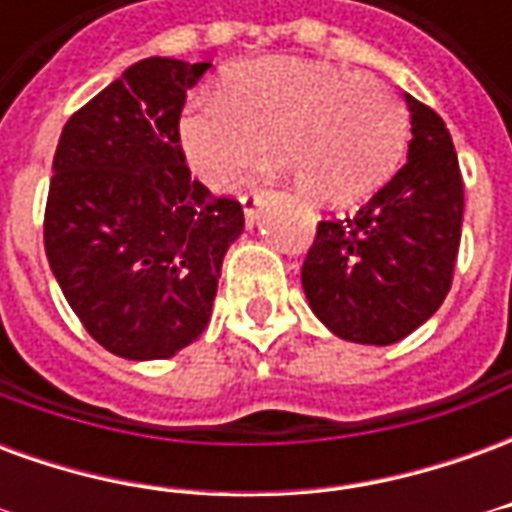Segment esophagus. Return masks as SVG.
<instances>
[{"label": "esophagus", "instance_id": "esophagus-1", "mask_svg": "<svg viewBox=\"0 0 512 512\" xmlns=\"http://www.w3.org/2000/svg\"><path fill=\"white\" fill-rule=\"evenodd\" d=\"M260 202H263V194L260 191H249L241 197V205H244V219L246 224L252 227L257 222V211H260Z\"/></svg>", "mask_w": 512, "mask_h": 512}]
</instances>
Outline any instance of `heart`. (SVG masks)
Returning <instances> with one entry per match:
<instances>
[{
	"instance_id": "obj_1",
	"label": "heart",
	"mask_w": 512,
	"mask_h": 512,
	"mask_svg": "<svg viewBox=\"0 0 512 512\" xmlns=\"http://www.w3.org/2000/svg\"><path fill=\"white\" fill-rule=\"evenodd\" d=\"M323 205H354L406 156L408 115L386 84L323 62L260 57L224 73L219 93L180 115L178 142L194 175L224 186L266 153Z\"/></svg>"
}]
</instances>
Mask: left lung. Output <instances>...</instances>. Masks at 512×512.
Here are the masks:
<instances>
[{
  "label": "left lung",
  "mask_w": 512,
  "mask_h": 512,
  "mask_svg": "<svg viewBox=\"0 0 512 512\" xmlns=\"http://www.w3.org/2000/svg\"><path fill=\"white\" fill-rule=\"evenodd\" d=\"M406 98L408 161L365 208L318 222L301 285L340 340L392 345L419 329L450 293L461 246L463 180L452 136L430 106Z\"/></svg>",
  "instance_id": "8db88e82"
}]
</instances>
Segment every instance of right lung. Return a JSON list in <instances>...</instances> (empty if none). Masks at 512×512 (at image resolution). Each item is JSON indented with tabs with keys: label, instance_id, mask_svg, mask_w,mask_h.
Masks as SVG:
<instances>
[{
	"label": "right lung",
	"instance_id": "obj_1",
	"mask_svg": "<svg viewBox=\"0 0 512 512\" xmlns=\"http://www.w3.org/2000/svg\"><path fill=\"white\" fill-rule=\"evenodd\" d=\"M211 62L147 57L65 123L43 244L95 343L147 362L211 321L222 260L244 233L241 202L191 178L178 142L186 90Z\"/></svg>",
	"mask_w": 512,
	"mask_h": 512
}]
</instances>
